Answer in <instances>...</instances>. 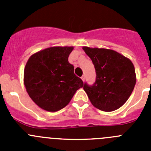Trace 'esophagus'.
<instances>
[{
    "label": "esophagus",
    "mask_w": 151,
    "mask_h": 151,
    "mask_svg": "<svg viewBox=\"0 0 151 151\" xmlns=\"http://www.w3.org/2000/svg\"><path fill=\"white\" fill-rule=\"evenodd\" d=\"M81 78H82V80L84 82V81H85V76H82L81 77Z\"/></svg>",
    "instance_id": "34e87169"
}]
</instances>
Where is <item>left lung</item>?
<instances>
[{"label": "left lung", "instance_id": "obj_1", "mask_svg": "<svg viewBox=\"0 0 151 151\" xmlns=\"http://www.w3.org/2000/svg\"><path fill=\"white\" fill-rule=\"evenodd\" d=\"M83 50L91 58L96 72L93 85L85 82L84 90L91 104L102 111L116 110L126 102L136 83L135 70L130 60L113 50Z\"/></svg>", "mask_w": 151, "mask_h": 151}]
</instances>
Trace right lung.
I'll use <instances>...</instances> for the list:
<instances>
[{"label":"right lung","instance_id":"1","mask_svg":"<svg viewBox=\"0 0 151 151\" xmlns=\"http://www.w3.org/2000/svg\"><path fill=\"white\" fill-rule=\"evenodd\" d=\"M73 50V47H52L33 54L26 63L24 85L29 97L43 110H61L83 87L68 61Z\"/></svg>","mask_w":151,"mask_h":151}]
</instances>
